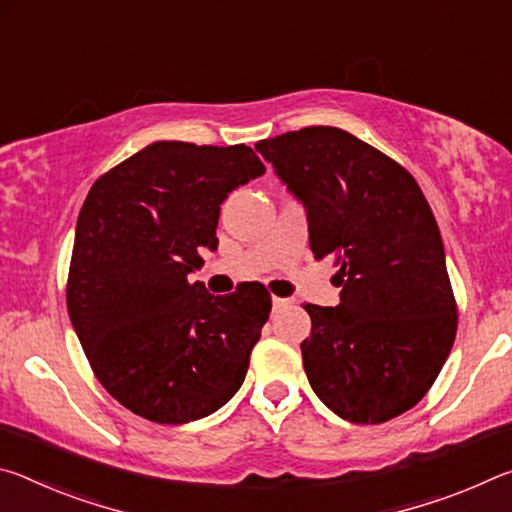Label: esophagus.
<instances>
[{
  "label": "esophagus",
  "mask_w": 512,
  "mask_h": 512,
  "mask_svg": "<svg viewBox=\"0 0 512 512\" xmlns=\"http://www.w3.org/2000/svg\"><path fill=\"white\" fill-rule=\"evenodd\" d=\"M291 305V300H287V298H273V311H282L284 307H289Z\"/></svg>",
  "instance_id": "obj_1"
}]
</instances>
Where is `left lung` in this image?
<instances>
[{
	"instance_id": "8db88e82",
	"label": "left lung",
	"mask_w": 512,
	"mask_h": 512,
	"mask_svg": "<svg viewBox=\"0 0 512 512\" xmlns=\"http://www.w3.org/2000/svg\"><path fill=\"white\" fill-rule=\"evenodd\" d=\"M255 149L305 205L311 253L339 268V305H305L311 334L300 350L314 393L357 424L413 409L458 327L443 239L420 185L400 162L334 126Z\"/></svg>"
}]
</instances>
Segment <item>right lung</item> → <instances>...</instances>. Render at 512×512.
<instances>
[{
	"label": "right lung",
	"mask_w": 512,
	"mask_h": 512,
	"mask_svg": "<svg viewBox=\"0 0 512 512\" xmlns=\"http://www.w3.org/2000/svg\"><path fill=\"white\" fill-rule=\"evenodd\" d=\"M266 167L246 144L155 142L92 185L76 221L67 311L101 386L128 411L183 424L244 384L271 314L264 284L212 296L187 275L216 250L221 203Z\"/></svg>",
	"instance_id": "obj_1"
}]
</instances>
